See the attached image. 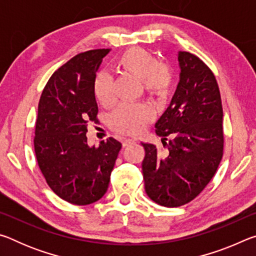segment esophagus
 <instances>
[{"instance_id": "obj_1", "label": "esophagus", "mask_w": 256, "mask_h": 256, "mask_svg": "<svg viewBox=\"0 0 256 256\" xmlns=\"http://www.w3.org/2000/svg\"><path fill=\"white\" fill-rule=\"evenodd\" d=\"M136 138H125V140L123 141V146H128L130 144H132L133 142H136Z\"/></svg>"}]
</instances>
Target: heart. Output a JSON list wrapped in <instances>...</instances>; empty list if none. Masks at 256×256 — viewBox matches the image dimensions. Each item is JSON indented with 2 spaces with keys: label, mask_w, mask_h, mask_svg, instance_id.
Returning <instances> with one entry per match:
<instances>
[{
  "label": "heart",
  "mask_w": 256,
  "mask_h": 256,
  "mask_svg": "<svg viewBox=\"0 0 256 256\" xmlns=\"http://www.w3.org/2000/svg\"><path fill=\"white\" fill-rule=\"evenodd\" d=\"M118 66L125 74L142 81L146 94L156 99L166 96L172 84V72L164 64L157 63L154 56L141 48L125 52L118 60ZM94 94L102 105L112 102V78L102 73L94 82ZM154 118L152 110L146 105L122 106L112 116V125L120 132L133 134L140 132Z\"/></svg>",
  "instance_id": "1"
}]
</instances>
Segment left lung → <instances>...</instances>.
Listing matches in <instances>:
<instances>
[{
	"mask_svg": "<svg viewBox=\"0 0 256 256\" xmlns=\"http://www.w3.org/2000/svg\"><path fill=\"white\" fill-rule=\"evenodd\" d=\"M180 81L170 106L154 128L162 151L142 142L144 188L151 200L175 208L200 194L222 158V105L214 73L188 52L177 53Z\"/></svg>",
	"mask_w": 256,
	"mask_h": 256,
	"instance_id": "8db88e82",
	"label": "left lung"
}]
</instances>
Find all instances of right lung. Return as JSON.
Returning a JSON list of instances; mask_svg holds the SVG:
<instances>
[{"label": "right lung", "mask_w": 256, "mask_h": 256, "mask_svg": "<svg viewBox=\"0 0 256 256\" xmlns=\"http://www.w3.org/2000/svg\"><path fill=\"white\" fill-rule=\"evenodd\" d=\"M110 50H89L60 66L42 94L34 131V154L55 194L86 206L106 193L122 144L114 138L89 146L88 123L96 120V73Z\"/></svg>", "instance_id": "add662e5"}]
</instances>
